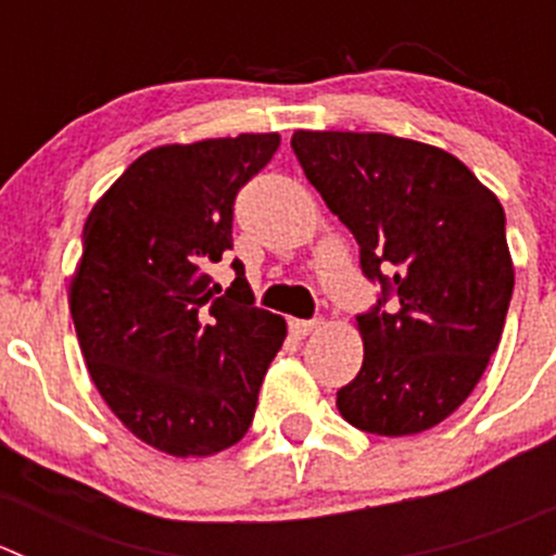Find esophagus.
Listing matches in <instances>:
<instances>
[{
    "label": "esophagus",
    "instance_id": "1",
    "mask_svg": "<svg viewBox=\"0 0 556 556\" xmlns=\"http://www.w3.org/2000/svg\"><path fill=\"white\" fill-rule=\"evenodd\" d=\"M317 330V319H290V333L295 336V339H304V336H309Z\"/></svg>",
    "mask_w": 556,
    "mask_h": 556
}]
</instances>
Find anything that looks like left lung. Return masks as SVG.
Masks as SVG:
<instances>
[{"label":"left lung","instance_id":"8db88e82","mask_svg":"<svg viewBox=\"0 0 556 556\" xmlns=\"http://www.w3.org/2000/svg\"><path fill=\"white\" fill-rule=\"evenodd\" d=\"M290 144L384 290L357 317L363 366L336 392L341 417L377 435L435 428L501 344L514 293L501 201L463 161L414 139L295 131ZM390 292L399 304L382 313Z\"/></svg>","mask_w":556,"mask_h":556}]
</instances>
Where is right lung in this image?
Here are the masks:
<instances>
[{
  "mask_svg": "<svg viewBox=\"0 0 556 556\" xmlns=\"http://www.w3.org/2000/svg\"><path fill=\"white\" fill-rule=\"evenodd\" d=\"M279 134L161 144L83 228L70 312L99 395L139 441L210 457L244 439L288 325L252 306L244 266L223 296L210 266L233 247V201Z\"/></svg>",
  "mask_w": 556,
  "mask_h": 556,
  "instance_id": "add662e5",
  "label": "right lung"
}]
</instances>
